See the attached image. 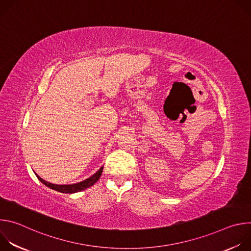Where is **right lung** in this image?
Wrapping results in <instances>:
<instances>
[{"label": "right lung", "mask_w": 251, "mask_h": 251, "mask_svg": "<svg viewBox=\"0 0 251 251\" xmlns=\"http://www.w3.org/2000/svg\"><path fill=\"white\" fill-rule=\"evenodd\" d=\"M102 171H103V167H101L94 175H92L91 176L86 178V180H84L82 182H79V183H76V184H73V185H54V184H50L49 182H46L45 180H43V178L40 176H37L44 185H46L50 189H52L54 191H57L59 193H63V194H74V193L81 192V191H83L85 189H88L89 187L93 186L99 180V177L102 174Z\"/></svg>", "instance_id": "add662e5"}]
</instances>
